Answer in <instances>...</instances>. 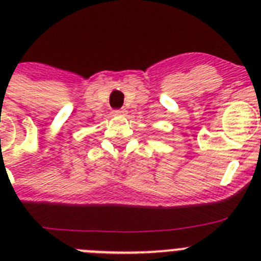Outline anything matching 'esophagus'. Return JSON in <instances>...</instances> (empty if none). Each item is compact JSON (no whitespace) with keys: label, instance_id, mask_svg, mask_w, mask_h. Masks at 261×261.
Masks as SVG:
<instances>
[{"label":"esophagus","instance_id":"1","mask_svg":"<svg viewBox=\"0 0 261 261\" xmlns=\"http://www.w3.org/2000/svg\"><path fill=\"white\" fill-rule=\"evenodd\" d=\"M112 114H114L115 116H124V115H125V111H124V110H115Z\"/></svg>","mask_w":261,"mask_h":261}]
</instances>
